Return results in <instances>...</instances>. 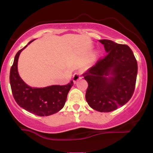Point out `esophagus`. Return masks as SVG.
<instances>
[{"label": "esophagus", "instance_id": "esophagus-1", "mask_svg": "<svg viewBox=\"0 0 153 153\" xmlns=\"http://www.w3.org/2000/svg\"><path fill=\"white\" fill-rule=\"evenodd\" d=\"M80 78H82L81 74H79V73H75V74H74V75H73V82L75 83V82L78 81V80H80Z\"/></svg>", "mask_w": 153, "mask_h": 153}]
</instances>
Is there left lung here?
<instances>
[{
  "instance_id": "left-lung-1",
  "label": "left lung",
  "mask_w": 153,
  "mask_h": 153,
  "mask_svg": "<svg viewBox=\"0 0 153 153\" xmlns=\"http://www.w3.org/2000/svg\"><path fill=\"white\" fill-rule=\"evenodd\" d=\"M106 56L84 73L85 99L93 109L110 112L126 104L134 93L137 62L129 46L101 39Z\"/></svg>"
}]
</instances>
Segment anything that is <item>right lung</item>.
Returning a JSON list of instances; mask_svg holds the SVG:
<instances>
[{"mask_svg":"<svg viewBox=\"0 0 153 153\" xmlns=\"http://www.w3.org/2000/svg\"><path fill=\"white\" fill-rule=\"evenodd\" d=\"M34 40L17 52L10 71V84L16 102L22 108L39 117L57 113L64 107L68 92L73 81L65 85H53L44 88L29 86L22 80L18 72V61L21 52Z\"/></svg>","mask_w":153,"mask_h":153,"instance_id":"add662e5","label":"right lung"}]
</instances>
